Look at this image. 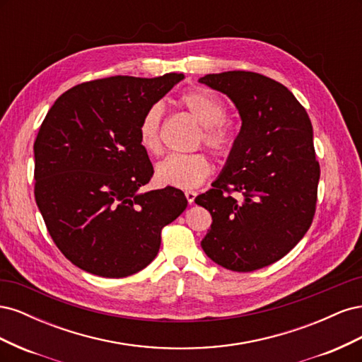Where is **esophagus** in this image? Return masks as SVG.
<instances>
[{
  "label": "esophagus",
  "mask_w": 362,
  "mask_h": 362,
  "mask_svg": "<svg viewBox=\"0 0 362 362\" xmlns=\"http://www.w3.org/2000/svg\"><path fill=\"white\" fill-rule=\"evenodd\" d=\"M185 198H187L189 204H193V202H194V198H196V192L187 190V192H185Z\"/></svg>",
  "instance_id": "esophagus-1"
}]
</instances>
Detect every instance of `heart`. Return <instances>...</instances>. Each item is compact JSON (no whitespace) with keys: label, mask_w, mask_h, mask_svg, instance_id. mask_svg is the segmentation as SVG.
<instances>
[{"label":"heart","mask_w":362,"mask_h":362,"mask_svg":"<svg viewBox=\"0 0 362 362\" xmlns=\"http://www.w3.org/2000/svg\"><path fill=\"white\" fill-rule=\"evenodd\" d=\"M178 104L202 127L204 145L216 156H228L234 145L235 131L225 119L226 105L221 98L204 89H192L178 98ZM160 120L161 110L154 105L148 108L137 128L139 144L149 156H158L161 152ZM211 170L213 164L202 152L173 154L156 168V178L169 187L194 189L205 181Z\"/></svg>","instance_id":"obj_1"}]
</instances>
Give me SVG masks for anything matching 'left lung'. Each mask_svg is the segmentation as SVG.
<instances>
[{
  "instance_id": "left-lung-1",
  "label": "left lung",
  "mask_w": 362,
  "mask_h": 362,
  "mask_svg": "<svg viewBox=\"0 0 362 362\" xmlns=\"http://www.w3.org/2000/svg\"><path fill=\"white\" fill-rule=\"evenodd\" d=\"M199 83L226 95L242 119L213 189L194 199L213 218L201 246L228 270H258L287 255L311 226L320 178L311 120L286 86L261 74H208Z\"/></svg>"
}]
</instances>
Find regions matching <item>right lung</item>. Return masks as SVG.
I'll return each instance as SVG.
<instances>
[{"mask_svg": "<svg viewBox=\"0 0 362 362\" xmlns=\"http://www.w3.org/2000/svg\"><path fill=\"white\" fill-rule=\"evenodd\" d=\"M184 74L110 76L57 98L35 141V196L54 243L96 276L125 278L158 254L161 229L187 206L181 190L141 192L154 169L137 128Z\"/></svg>", "mask_w": 362, "mask_h": 362, "instance_id": "1", "label": "right lung"}]
</instances>
